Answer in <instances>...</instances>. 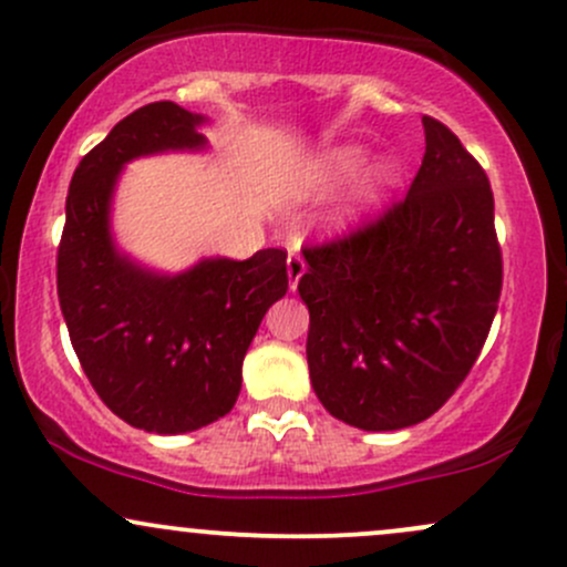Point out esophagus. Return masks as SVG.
Listing matches in <instances>:
<instances>
[{
    "mask_svg": "<svg viewBox=\"0 0 567 567\" xmlns=\"http://www.w3.org/2000/svg\"><path fill=\"white\" fill-rule=\"evenodd\" d=\"M303 275H306V261L298 256V252H290L288 256V282H290L292 292L298 290V282H301Z\"/></svg>",
    "mask_w": 567,
    "mask_h": 567,
    "instance_id": "esophagus-1",
    "label": "esophagus"
}]
</instances>
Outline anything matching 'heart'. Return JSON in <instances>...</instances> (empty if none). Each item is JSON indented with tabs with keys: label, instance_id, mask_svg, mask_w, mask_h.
I'll use <instances>...</instances> for the list:
<instances>
[{
	"label": "heart",
	"instance_id": "1",
	"mask_svg": "<svg viewBox=\"0 0 567 567\" xmlns=\"http://www.w3.org/2000/svg\"><path fill=\"white\" fill-rule=\"evenodd\" d=\"M373 165V152L362 143H336V146L322 148L311 154L309 159L298 162L292 167L285 194L298 202H317L330 197V194L360 178L368 167ZM400 186V165L392 159H383L368 175L360 197L349 210L351 220H360L379 213Z\"/></svg>",
	"mask_w": 567,
	"mask_h": 567
}]
</instances>
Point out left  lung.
<instances>
[{
	"label": "left lung",
	"mask_w": 567,
	"mask_h": 567,
	"mask_svg": "<svg viewBox=\"0 0 567 567\" xmlns=\"http://www.w3.org/2000/svg\"><path fill=\"white\" fill-rule=\"evenodd\" d=\"M421 122L426 154L408 197L368 229L303 250L311 386L333 419L362 432L437 413L498 309L487 175L442 122Z\"/></svg>",
	"instance_id": "1"
}]
</instances>
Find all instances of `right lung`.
Listing matches in <instances>:
<instances>
[{
  "mask_svg": "<svg viewBox=\"0 0 567 567\" xmlns=\"http://www.w3.org/2000/svg\"><path fill=\"white\" fill-rule=\"evenodd\" d=\"M207 122L157 101L114 125L74 171L58 247V301L84 375L112 413L154 434L197 432L229 413L258 324L288 292V252L277 247L159 271L116 245L122 171L141 157L207 152Z\"/></svg>",
  "mask_w": 567,
  "mask_h": 567,
  "instance_id": "1",
  "label": "right lung"
}]
</instances>
